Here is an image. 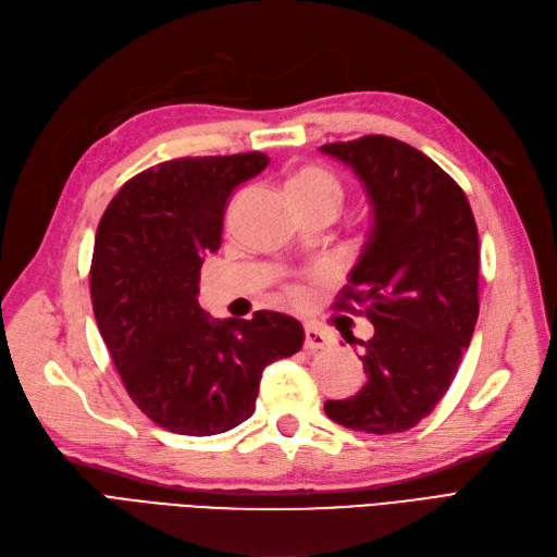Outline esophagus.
<instances>
[{
  "mask_svg": "<svg viewBox=\"0 0 557 557\" xmlns=\"http://www.w3.org/2000/svg\"><path fill=\"white\" fill-rule=\"evenodd\" d=\"M324 345H327V336H324V332H320L318 327H306L304 332V348L306 350H322Z\"/></svg>",
  "mask_w": 557,
  "mask_h": 557,
  "instance_id": "1",
  "label": "esophagus"
}]
</instances>
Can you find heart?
<instances>
[{
	"label": "heart",
	"instance_id": "obj_1",
	"mask_svg": "<svg viewBox=\"0 0 557 557\" xmlns=\"http://www.w3.org/2000/svg\"><path fill=\"white\" fill-rule=\"evenodd\" d=\"M287 194H290L299 209L324 205L338 212V205L343 200V186L327 168L306 163L290 172V177H287ZM295 297L306 299L301 290H295Z\"/></svg>",
	"mask_w": 557,
	"mask_h": 557
}]
</instances>
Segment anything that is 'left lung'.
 <instances>
[{
    "instance_id": "8db88e82",
    "label": "left lung",
    "mask_w": 557,
    "mask_h": 557,
    "mask_svg": "<svg viewBox=\"0 0 557 557\" xmlns=\"http://www.w3.org/2000/svg\"><path fill=\"white\" fill-rule=\"evenodd\" d=\"M320 151L355 170L373 207L336 309L363 313L375 327L373 338L359 341L367 385L327 400L324 412L355 431L403 433L433 412L470 345L479 315L476 223L463 188L406 143L363 136Z\"/></svg>"
}]
</instances>
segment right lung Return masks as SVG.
<instances>
[{"label": "right lung", "instance_id": "add662e5", "mask_svg": "<svg viewBox=\"0 0 557 557\" xmlns=\"http://www.w3.org/2000/svg\"><path fill=\"white\" fill-rule=\"evenodd\" d=\"M267 163L260 151L159 163L120 188L96 230V324L131 400L165 431L202 437L239 426L256 410L267 363L304 343L290 315L212 320L198 304L227 200Z\"/></svg>", "mask_w": 557, "mask_h": 557}]
</instances>
